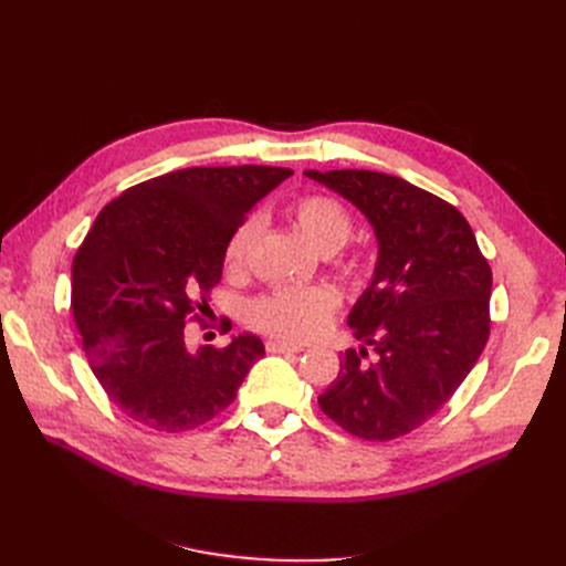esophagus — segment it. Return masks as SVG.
I'll return each instance as SVG.
<instances>
[{"label":"esophagus","instance_id":"1","mask_svg":"<svg viewBox=\"0 0 566 566\" xmlns=\"http://www.w3.org/2000/svg\"><path fill=\"white\" fill-rule=\"evenodd\" d=\"M302 349H304L302 345H295V342H285L279 337H271L266 342V352H271V354H297Z\"/></svg>","mask_w":566,"mask_h":566}]
</instances>
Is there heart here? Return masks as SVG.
<instances>
[{
	"label": "heart",
	"mask_w": 566,
	"mask_h": 566,
	"mask_svg": "<svg viewBox=\"0 0 566 566\" xmlns=\"http://www.w3.org/2000/svg\"><path fill=\"white\" fill-rule=\"evenodd\" d=\"M287 217L293 219V224L306 241L323 254L339 250L349 241L354 231V219L347 205L325 193H306L297 198L287 208ZM254 235V219H245L231 233L224 250V262L231 271H241L245 266ZM342 266L358 283L368 281L375 269L373 260L366 254L347 256ZM335 310L337 295L328 285L276 287L250 306V321L264 333L300 342L321 333Z\"/></svg>",
	"instance_id": "heart-1"
}]
</instances>
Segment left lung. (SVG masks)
I'll return each instance as SVG.
<instances>
[{
  "mask_svg": "<svg viewBox=\"0 0 566 566\" xmlns=\"http://www.w3.org/2000/svg\"><path fill=\"white\" fill-rule=\"evenodd\" d=\"M366 214L378 238L370 285L349 314L354 337L318 397L325 416L366 441L413 432L447 403L484 352L491 266L451 202L370 169H306Z\"/></svg>",
  "mask_w": 566,
  "mask_h": 566,
  "instance_id": "left-lung-1",
  "label": "left lung"
}]
</instances>
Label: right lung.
I'll list each match as a JSON object with an SVG mask.
<instances>
[{
  "instance_id": "right-lung-1",
  "label": "right lung",
  "mask_w": 566,
  "mask_h": 566,
  "mask_svg": "<svg viewBox=\"0 0 566 566\" xmlns=\"http://www.w3.org/2000/svg\"><path fill=\"white\" fill-rule=\"evenodd\" d=\"M290 175L188 167L127 188L98 212L73 260L71 306L96 380L127 418L186 432L233 403L262 339L245 333L191 352L188 318L205 328L231 233Z\"/></svg>"
}]
</instances>
